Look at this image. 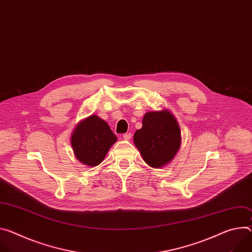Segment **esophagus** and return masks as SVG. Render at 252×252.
Returning a JSON list of instances; mask_svg holds the SVG:
<instances>
[{
  "mask_svg": "<svg viewBox=\"0 0 252 252\" xmlns=\"http://www.w3.org/2000/svg\"><path fill=\"white\" fill-rule=\"evenodd\" d=\"M123 138H124V140H126V141H128V140H130V138H131V133H130V132H126V133H124Z\"/></svg>",
  "mask_w": 252,
  "mask_h": 252,
  "instance_id": "obj_1",
  "label": "esophagus"
}]
</instances>
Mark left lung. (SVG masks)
Returning <instances> with one entry per match:
<instances>
[{
	"instance_id": "1",
	"label": "left lung",
	"mask_w": 252,
	"mask_h": 252,
	"mask_svg": "<svg viewBox=\"0 0 252 252\" xmlns=\"http://www.w3.org/2000/svg\"><path fill=\"white\" fill-rule=\"evenodd\" d=\"M133 142L148 165L161 168L172 161L180 149V127L167 110L147 112L143 127L133 134Z\"/></svg>"
}]
</instances>
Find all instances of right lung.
I'll return each instance as SVG.
<instances>
[{
  "mask_svg": "<svg viewBox=\"0 0 252 252\" xmlns=\"http://www.w3.org/2000/svg\"><path fill=\"white\" fill-rule=\"evenodd\" d=\"M117 136L108 125L96 116L82 121L71 135V145L78 161L87 166L100 164Z\"/></svg>",
  "mask_w": 252,
  "mask_h": 252,
  "instance_id": "add662e5",
  "label": "right lung"
}]
</instances>
